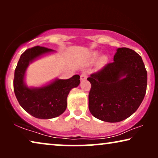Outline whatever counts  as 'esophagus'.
Segmentation results:
<instances>
[{
	"instance_id": "obj_1",
	"label": "esophagus",
	"mask_w": 158,
	"mask_h": 158,
	"mask_svg": "<svg viewBox=\"0 0 158 158\" xmlns=\"http://www.w3.org/2000/svg\"><path fill=\"white\" fill-rule=\"evenodd\" d=\"M87 77H88L87 73H83L81 75V81H84V80H85L86 78H87Z\"/></svg>"
}]
</instances>
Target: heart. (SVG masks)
Instances as JSON below:
<instances>
[{
    "label": "heart",
    "instance_id": "heart-1",
    "mask_svg": "<svg viewBox=\"0 0 158 158\" xmlns=\"http://www.w3.org/2000/svg\"><path fill=\"white\" fill-rule=\"evenodd\" d=\"M98 57V52H94V54H93V58H94V59H96V58ZM106 61H107V58L106 57H102L100 59L99 63H100L101 64H105L106 62Z\"/></svg>",
    "mask_w": 158,
    "mask_h": 158
}]
</instances>
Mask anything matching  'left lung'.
Returning <instances> with one entry per match:
<instances>
[{"label":"left lung","mask_w":158,"mask_h":158,"mask_svg":"<svg viewBox=\"0 0 158 158\" xmlns=\"http://www.w3.org/2000/svg\"><path fill=\"white\" fill-rule=\"evenodd\" d=\"M87 80L91 84L88 108L94 117L118 122L137 111L147 90L148 74L141 56L133 49L118 48L114 62Z\"/></svg>","instance_id":"8db88e82"}]
</instances>
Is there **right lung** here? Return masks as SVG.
Here are the masks:
<instances>
[{"label":"right lung","mask_w":158,"mask_h":158,"mask_svg":"<svg viewBox=\"0 0 158 158\" xmlns=\"http://www.w3.org/2000/svg\"><path fill=\"white\" fill-rule=\"evenodd\" d=\"M47 47L36 46L21 55L14 73V90L21 106L34 117L49 119L61 115L67 108L70 90L80 84L79 75L67 80L56 79L48 85L29 88L24 83L26 70L31 63L44 54L53 52Z\"/></svg>","instance_id":"obj_1"}]
</instances>
